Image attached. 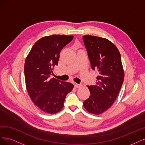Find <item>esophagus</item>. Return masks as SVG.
I'll return each instance as SVG.
<instances>
[{
	"label": "esophagus",
	"mask_w": 145,
	"mask_h": 145,
	"mask_svg": "<svg viewBox=\"0 0 145 145\" xmlns=\"http://www.w3.org/2000/svg\"><path fill=\"white\" fill-rule=\"evenodd\" d=\"M74 86H75V88H80L82 86V85L77 84V83H74Z\"/></svg>",
	"instance_id": "1"
}]
</instances>
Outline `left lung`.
Listing matches in <instances>:
<instances>
[{
	"label": "left lung",
	"mask_w": 145,
	"mask_h": 145,
	"mask_svg": "<svg viewBox=\"0 0 145 145\" xmlns=\"http://www.w3.org/2000/svg\"><path fill=\"white\" fill-rule=\"evenodd\" d=\"M88 56L93 70H97L95 85L88 86L90 96L83 102L86 110L99 115L111 106L124 80L121 56L117 48L106 39L83 36Z\"/></svg>",
	"instance_id": "8db88e82"
}]
</instances>
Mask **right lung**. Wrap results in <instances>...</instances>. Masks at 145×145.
<instances>
[{"instance_id": "1", "label": "right lung", "mask_w": 145, "mask_h": 145, "mask_svg": "<svg viewBox=\"0 0 145 145\" xmlns=\"http://www.w3.org/2000/svg\"><path fill=\"white\" fill-rule=\"evenodd\" d=\"M73 37L66 35L43 37L35 43L26 58L24 73L28 93L34 105L45 113L59 112L66 96L72 90V83L50 77L53 67L58 65L60 51Z\"/></svg>"}]
</instances>
